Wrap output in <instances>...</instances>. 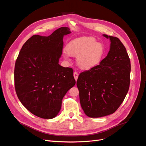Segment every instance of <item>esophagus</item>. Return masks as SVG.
Listing matches in <instances>:
<instances>
[{
    "instance_id": "34e87169",
    "label": "esophagus",
    "mask_w": 146,
    "mask_h": 146,
    "mask_svg": "<svg viewBox=\"0 0 146 146\" xmlns=\"http://www.w3.org/2000/svg\"><path fill=\"white\" fill-rule=\"evenodd\" d=\"M74 77L75 80H77V78H78V74L77 72H74Z\"/></svg>"
}]
</instances>
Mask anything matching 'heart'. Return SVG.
<instances>
[{"label": "heart", "instance_id": "1", "mask_svg": "<svg viewBox=\"0 0 146 146\" xmlns=\"http://www.w3.org/2000/svg\"><path fill=\"white\" fill-rule=\"evenodd\" d=\"M66 50L65 58H68L69 55L77 56V65L83 70H89L99 65L105 54L103 44L98 42L91 36L72 39L66 45Z\"/></svg>", "mask_w": 146, "mask_h": 146}]
</instances>
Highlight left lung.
<instances>
[{
	"label": "left lung",
	"mask_w": 146,
	"mask_h": 146,
	"mask_svg": "<svg viewBox=\"0 0 146 146\" xmlns=\"http://www.w3.org/2000/svg\"><path fill=\"white\" fill-rule=\"evenodd\" d=\"M104 36L111 41L107 56L98 66L80 73L77 81L81 107L90 117L114 113L130 86V60L125 46L116 37Z\"/></svg>",
	"instance_id": "1"
}]
</instances>
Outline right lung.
<instances>
[{
    "label": "right lung",
    "mask_w": 146,
    "mask_h": 146,
    "mask_svg": "<svg viewBox=\"0 0 146 146\" xmlns=\"http://www.w3.org/2000/svg\"><path fill=\"white\" fill-rule=\"evenodd\" d=\"M61 27L48 36L33 35L22 47L15 66V86L19 100L30 112L43 119L56 116L64 96L76 84L73 69L58 64L63 36Z\"/></svg>",
    "instance_id": "add662e5"
}]
</instances>
